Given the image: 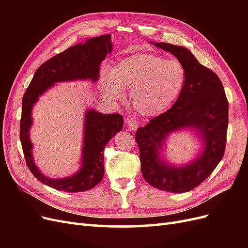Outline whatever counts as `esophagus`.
<instances>
[{"label":"esophagus","instance_id":"esophagus-1","mask_svg":"<svg viewBox=\"0 0 248 248\" xmlns=\"http://www.w3.org/2000/svg\"><path fill=\"white\" fill-rule=\"evenodd\" d=\"M126 124H127V127H128V129L130 131L136 130L138 128V126H139V122L134 119H126Z\"/></svg>","mask_w":248,"mask_h":248}]
</instances>
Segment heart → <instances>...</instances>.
<instances>
[{
	"mask_svg": "<svg viewBox=\"0 0 248 248\" xmlns=\"http://www.w3.org/2000/svg\"><path fill=\"white\" fill-rule=\"evenodd\" d=\"M186 81L184 66L176 60L140 54L121 60L102 79V93L110 101L124 99L130 90V102L139 114L159 115L182 93Z\"/></svg>",
	"mask_w": 248,
	"mask_h": 248,
	"instance_id": "1",
	"label": "heart"
}]
</instances>
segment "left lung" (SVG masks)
<instances>
[{
  "label": "left lung",
  "mask_w": 248,
  "mask_h": 248,
  "mask_svg": "<svg viewBox=\"0 0 248 248\" xmlns=\"http://www.w3.org/2000/svg\"><path fill=\"white\" fill-rule=\"evenodd\" d=\"M152 43L178 59L186 70V81L174 106L136 132L141 174L157 189L187 192L211 175L222 159L229 102L219 78L202 65L190 50L170 43ZM185 129L196 132L203 144L202 152L184 166H172L163 158L164 142L170 133Z\"/></svg>",
  "instance_id": "8db88e82"
}]
</instances>
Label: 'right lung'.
Here are the masks:
<instances>
[{
  "mask_svg": "<svg viewBox=\"0 0 248 248\" xmlns=\"http://www.w3.org/2000/svg\"><path fill=\"white\" fill-rule=\"evenodd\" d=\"M112 50L110 34L90 38L76 44L61 54L50 58L36 70L33 79L22 97L20 119V141L28 167L32 174L51 188L66 192H82L93 188L104 175L103 150L110 139L123 127V117L119 114L104 115L94 108L87 109L84 124V141L80 168L76 174L61 179L43 175L33 159V144L30 128L33 124L32 109L39 96L57 82L99 78L100 64Z\"/></svg>",
  "mask_w": 248,
  "mask_h": 248,
  "instance_id": "1",
  "label": "right lung"
}]
</instances>
